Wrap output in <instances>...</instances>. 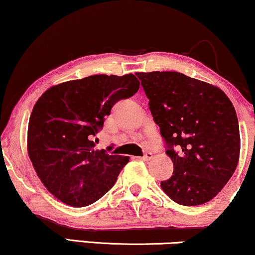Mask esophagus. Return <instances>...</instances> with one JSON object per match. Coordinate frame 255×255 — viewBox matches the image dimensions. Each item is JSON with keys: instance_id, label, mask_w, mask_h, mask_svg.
<instances>
[{"instance_id": "obj_1", "label": "esophagus", "mask_w": 255, "mask_h": 255, "mask_svg": "<svg viewBox=\"0 0 255 255\" xmlns=\"http://www.w3.org/2000/svg\"><path fill=\"white\" fill-rule=\"evenodd\" d=\"M152 156H153V154L151 152H146L145 154L141 156V160H144V161H148V160L152 159Z\"/></svg>"}]
</instances>
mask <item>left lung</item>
<instances>
[{"label":"left lung","mask_w":255,"mask_h":255,"mask_svg":"<svg viewBox=\"0 0 255 255\" xmlns=\"http://www.w3.org/2000/svg\"><path fill=\"white\" fill-rule=\"evenodd\" d=\"M149 100L174 170L162 190L181 205L212 200L235 173L240 134L235 107L218 87L177 72L135 74Z\"/></svg>","instance_id":"left-lung-1"}]
</instances>
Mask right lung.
<instances>
[{
    "instance_id": "add662e5",
    "label": "right lung",
    "mask_w": 255,
    "mask_h": 255,
    "mask_svg": "<svg viewBox=\"0 0 255 255\" xmlns=\"http://www.w3.org/2000/svg\"><path fill=\"white\" fill-rule=\"evenodd\" d=\"M133 74L92 75L48 88L34 104L27 153L46 189L62 203L82 208L116 182L128 156L94 149V137L120 100L138 92Z\"/></svg>"
}]
</instances>
